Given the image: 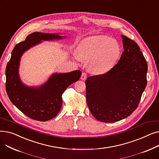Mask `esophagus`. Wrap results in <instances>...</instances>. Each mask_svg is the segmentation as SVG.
<instances>
[{
  "label": "esophagus",
  "mask_w": 159,
  "mask_h": 159,
  "mask_svg": "<svg viewBox=\"0 0 159 159\" xmlns=\"http://www.w3.org/2000/svg\"><path fill=\"white\" fill-rule=\"evenodd\" d=\"M87 77V74L85 73V72H83L81 75V77H80V79L82 80H85Z\"/></svg>",
  "instance_id": "34e87169"
}]
</instances>
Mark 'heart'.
<instances>
[{
  "label": "heart",
  "instance_id": "b5f03b06",
  "mask_svg": "<svg viewBox=\"0 0 159 159\" xmlns=\"http://www.w3.org/2000/svg\"><path fill=\"white\" fill-rule=\"evenodd\" d=\"M120 48L109 37H89L80 42L77 48V60L86 61L91 71L102 74L111 70L120 55Z\"/></svg>",
  "mask_w": 159,
  "mask_h": 159
}]
</instances>
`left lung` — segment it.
<instances>
[{
  "label": "left lung",
  "mask_w": 159,
  "mask_h": 159,
  "mask_svg": "<svg viewBox=\"0 0 159 159\" xmlns=\"http://www.w3.org/2000/svg\"><path fill=\"white\" fill-rule=\"evenodd\" d=\"M124 46L119 61L109 71L89 77L86 96L94 117L103 122H114L134 111L147 84L148 64L138 44L122 35Z\"/></svg>",
  "instance_id": "left-lung-1"
}]
</instances>
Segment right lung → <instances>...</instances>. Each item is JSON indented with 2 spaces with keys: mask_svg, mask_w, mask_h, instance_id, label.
Returning <instances> with one entry per match:
<instances>
[{
  "mask_svg": "<svg viewBox=\"0 0 159 159\" xmlns=\"http://www.w3.org/2000/svg\"><path fill=\"white\" fill-rule=\"evenodd\" d=\"M62 36L51 33L35 32L26 40L15 45L6 69V89L11 102L28 117L36 120L52 119L60 111L62 95L70 85L77 81L80 70L66 73H54L45 84L39 87H28L21 82L19 75L20 57L23 53L42 40L62 39Z\"/></svg>",
  "mask_w": 159,
  "mask_h": 159,
  "instance_id": "obj_1",
  "label": "right lung"
}]
</instances>
